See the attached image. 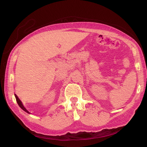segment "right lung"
<instances>
[{
    "label": "right lung",
    "mask_w": 147,
    "mask_h": 147,
    "mask_svg": "<svg viewBox=\"0 0 147 147\" xmlns=\"http://www.w3.org/2000/svg\"><path fill=\"white\" fill-rule=\"evenodd\" d=\"M15 97H16V101H17V103H18V104L19 105V106L20 107H21L22 109H23L24 111H25L26 112H27V113H30L28 112V111L25 109V107L23 106V104H22V102L20 100V99L18 98V97L16 94H15Z\"/></svg>",
    "instance_id": "1"
}]
</instances>
